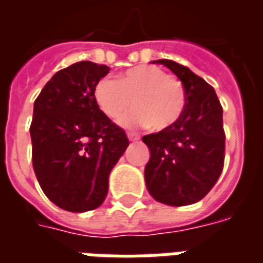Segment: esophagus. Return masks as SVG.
<instances>
[{
  "label": "esophagus",
  "mask_w": 263,
  "mask_h": 263,
  "mask_svg": "<svg viewBox=\"0 0 263 263\" xmlns=\"http://www.w3.org/2000/svg\"><path fill=\"white\" fill-rule=\"evenodd\" d=\"M126 137H128L129 141H138L139 139V135L135 134V132H126Z\"/></svg>",
  "instance_id": "obj_1"
}]
</instances>
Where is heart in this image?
<instances>
[{"mask_svg": "<svg viewBox=\"0 0 263 263\" xmlns=\"http://www.w3.org/2000/svg\"><path fill=\"white\" fill-rule=\"evenodd\" d=\"M98 108L109 118H121L135 103L137 109L125 124H148L155 131L175 125L186 108L182 81L167 76L156 66H137L126 70L118 80L103 79L94 88Z\"/></svg>", "mask_w": 263, "mask_h": 263, "instance_id": "heart-1", "label": "heart"}]
</instances>
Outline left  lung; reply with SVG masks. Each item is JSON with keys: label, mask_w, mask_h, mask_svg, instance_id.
Instances as JSON below:
<instances>
[{"label": "left lung", "mask_w": 263, "mask_h": 263, "mask_svg": "<svg viewBox=\"0 0 263 263\" xmlns=\"http://www.w3.org/2000/svg\"><path fill=\"white\" fill-rule=\"evenodd\" d=\"M182 81L186 108L175 125L142 138L151 151L145 166L149 194L173 207L200 201L218 180L224 166L226 135L222 108L214 88L192 70L160 59Z\"/></svg>", "instance_id": "8db88e82"}]
</instances>
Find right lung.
<instances>
[{
    "label": "right lung",
    "mask_w": 263,
    "mask_h": 263,
    "mask_svg": "<svg viewBox=\"0 0 263 263\" xmlns=\"http://www.w3.org/2000/svg\"><path fill=\"white\" fill-rule=\"evenodd\" d=\"M109 67L77 62L54 73L33 104L32 163L43 193L60 209L100 207L129 141L98 108L94 88Z\"/></svg>",
    "instance_id": "1"
}]
</instances>
